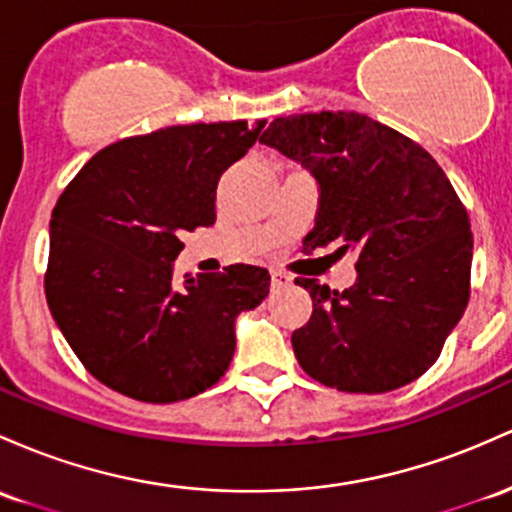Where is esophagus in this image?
<instances>
[{
	"label": "esophagus",
	"mask_w": 512,
	"mask_h": 512,
	"mask_svg": "<svg viewBox=\"0 0 512 512\" xmlns=\"http://www.w3.org/2000/svg\"><path fill=\"white\" fill-rule=\"evenodd\" d=\"M291 284V277L282 269H272V286L274 289H284V286Z\"/></svg>",
	"instance_id": "34e87169"
}]
</instances>
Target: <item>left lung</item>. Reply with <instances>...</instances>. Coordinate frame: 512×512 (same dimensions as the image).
Segmentation results:
<instances>
[{
  "label": "left lung",
  "mask_w": 512,
  "mask_h": 512,
  "mask_svg": "<svg viewBox=\"0 0 512 512\" xmlns=\"http://www.w3.org/2000/svg\"><path fill=\"white\" fill-rule=\"evenodd\" d=\"M260 143L301 162L320 199L308 252L357 250V282L311 294V320L291 335L308 376L347 393L411 384L440 357L469 303V213L428 150L357 111L274 119Z\"/></svg>",
  "instance_id": "8db88e82"
}]
</instances>
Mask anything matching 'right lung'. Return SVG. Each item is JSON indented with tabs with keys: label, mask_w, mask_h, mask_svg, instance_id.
I'll return each instance as SVG.
<instances>
[{
	"label": "right lung",
	"mask_w": 512,
	"mask_h": 512,
	"mask_svg": "<svg viewBox=\"0 0 512 512\" xmlns=\"http://www.w3.org/2000/svg\"><path fill=\"white\" fill-rule=\"evenodd\" d=\"M267 121L170 126L106 145L50 216L48 308L89 374L145 403L211 389L235 352V318L269 272L233 265L177 284L184 233L213 226L221 174Z\"/></svg>",
	"instance_id": "right-lung-1"
}]
</instances>
